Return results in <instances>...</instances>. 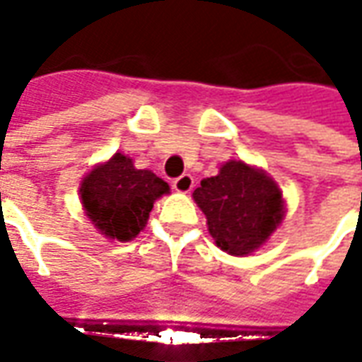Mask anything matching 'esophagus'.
Returning a JSON list of instances; mask_svg holds the SVG:
<instances>
[{"mask_svg":"<svg viewBox=\"0 0 362 362\" xmlns=\"http://www.w3.org/2000/svg\"><path fill=\"white\" fill-rule=\"evenodd\" d=\"M173 188L178 192V194H188L189 189L194 188V178L189 174H182L180 178H176L173 182Z\"/></svg>","mask_w":362,"mask_h":362,"instance_id":"esophagus-1","label":"esophagus"}]
</instances>
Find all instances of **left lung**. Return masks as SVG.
Here are the masks:
<instances>
[{"mask_svg": "<svg viewBox=\"0 0 362 362\" xmlns=\"http://www.w3.org/2000/svg\"><path fill=\"white\" fill-rule=\"evenodd\" d=\"M194 199L215 244L230 256H248L267 243L285 217V202L272 176L244 160H228L204 178Z\"/></svg>", "mask_w": 362, "mask_h": 362, "instance_id": "8db88e82", "label": "left lung"}]
</instances>
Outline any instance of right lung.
Returning a JSON list of instances; mask_svg holds the SVG:
<instances>
[{
  "label": "right lung",
  "instance_id": "1",
  "mask_svg": "<svg viewBox=\"0 0 362 362\" xmlns=\"http://www.w3.org/2000/svg\"><path fill=\"white\" fill-rule=\"evenodd\" d=\"M168 189L157 174L135 168L132 158L116 153L83 178L79 196L87 217L106 238L127 243L141 233L155 199Z\"/></svg>",
  "mask_w": 362,
  "mask_h": 362
}]
</instances>
